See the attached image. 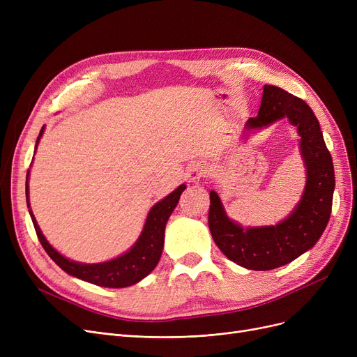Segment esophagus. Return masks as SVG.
I'll list each match as a JSON object with an SVG mask.
<instances>
[{
    "label": "esophagus",
    "mask_w": 357,
    "mask_h": 357,
    "mask_svg": "<svg viewBox=\"0 0 357 357\" xmlns=\"http://www.w3.org/2000/svg\"><path fill=\"white\" fill-rule=\"evenodd\" d=\"M205 174H207V167H205L204 163L197 162V163H194V165H191L188 167V172H186V176H188V179L191 182H198L201 178L205 176Z\"/></svg>",
    "instance_id": "esophagus-1"
}]
</instances>
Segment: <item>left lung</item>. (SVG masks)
I'll list each match as a JSON object with an SVG mask.
<instances>
[{
    "label": "left lung",
    "mask_w": 357,
    "mask_h": 357,
    "mask_svg": "<svg viewBox=\"0 0 357 357\" xmlns=\"http://www.w3.org/2000/svg\"><path fill=\"white\" fill-rule=\"evenodd\" d=\"M288 119L299 136L305 165V188L292 213L275 226L243 227L233 221L215 191L210 192L208 226L218 249L234 264L252 271L284 266L310 250L324 233L331 214L334 167L320 123L301 98L275 85H265L256 117L245 124V136Z\"/></svg>",
    "instance_id": "1"
}]
</instances>
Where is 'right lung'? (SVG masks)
Segmentation results:
<instances>
[{"instance_id": "obj_1", "label": "right lung", "mask_w": 357, "mask_h": 357, "mask_svg": "<svg viewBox=\"0 0 357 357\" xmlns=\"http://www.w3.org/2000/svg\"><path fill=\"white\" fill-rule=\"evenodd\" d=\"M45 131V126L42 127L39 137L36 140V147L39 144ZM186 185L182 183L178 188L156 202L152 208H150L144 227L136 240V243L131 246L126 253L107 260L101 261V264H81V261H75L63 255H61L56 250L50 243L43 236L39 224H37L34 214L30 208V199H29V174L26 179V198H27V207L29 213L33 221V226L36 230L37 237H39L43 249L50 256V259L58 265L62 271H65L68 275L75 276L78 279L85 280V282L105 287V288H126L131 287L143 278H146L150 272H152L156 265L159 264V259L162 256L163 243H165V227L166 222L174 213L175 207L178 205V201L181 198V194L185 191Z\"/></svg>"}]
</instances>
